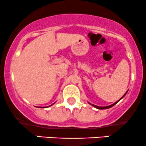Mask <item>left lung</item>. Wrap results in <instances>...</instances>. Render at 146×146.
Masks as SVG:
<instances>
[{"instance_id":"left-lung-1","label":"left lung","mask_w":146,"mask_h":146,"mask_svg":"<svg viewBox=\"0 0 146 146\" xmlns=\"http://www.w3.org/2000/svg\"><path fill=\"white\" fill-rule=\"evenodd\" d=\"M128 93V91H127V92H126V93H125V94H124V95H123V96H122V97H121V99H119V100H118V101H117V102H115V103H114V104H112V105H110V106H95V105H94V104H90V103H89V104H91L92 106H94V107H95V108H98V109H100V110H102V109H107V108H111V107H113L114 105H115V104H116L117 103V102H119V101H120V100H121V99H122V98H123V97H124L125 95H126V93Z\"/></svg>"}]
</instances>
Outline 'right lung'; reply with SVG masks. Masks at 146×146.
Segmentation results:
<instances>
[{
	"label": "right lung",
	"mask_w": 146,
	"mask_h": 146,
	"mask_svg": "<svg viewBox=\"0 0 146 146\" xmlns=\"http://www.w3.org/2000/svg\"><path fill=\"white\" fill-rule=\"evenodd\" d=\"M40 108H41V107H40Z\"/></svg>",
	"instance_id": "add662e5"
}]
</instances>
